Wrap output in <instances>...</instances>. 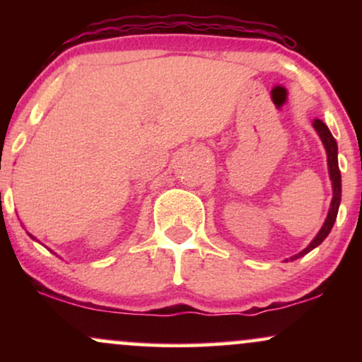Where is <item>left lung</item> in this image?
I'll return each instance as SVG.
<instances>
[{
  "label": "left lung",
  "instance_id": "obj_1",
  "mask_svg": "<svg viewBox=\"0 0 362 362\" xmlns=\"http://www.w3.org/2000/svg\"><path fill=\"white\" fill-rule=\"evenodd\" d=\"M313 127L317 129V132L320 134V138H322L323 146H325V149H327V156H328V173H330L332 185H334V197H332L330 211H328V216H327L325 223H323L322 230L318 231V235L315 236L313 242H311V243L308 245V247L305 248V250L298 253V255L291 257V260L300 259V257L306 255V253H308L310 250H313L315 247H318V245L322 243L323 240L327 238L328 233H330L332 226H334L335 219H337V213H339V204H340V170H339V161H337V143H335L334 136L330 134V131H328V127H327L325 124H323L320 119L315 120Z\"/></svg>",
  "mask_w": 362,
  "mask_h": 362
}]
</instances>
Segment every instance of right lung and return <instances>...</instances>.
<instances>
[{
    "instance_id": "add662e5",
    "label": "right lung",
    "mask_w": 362,
    "mask_h": 362,
    "mask_svg": "<svg viewBox=\"0 0 362 362\" xmlns=\"http://www.w3.org/2000/svg\"><path fill=\"white\" fill-rule=\"evenodd\" d=\"M30 236H32V235H30ZM32 238H34V236H32Z\"/></svg>"
}]
</instances>
